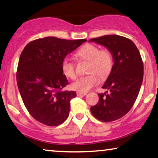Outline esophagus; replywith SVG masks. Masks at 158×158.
<instances>
[{
	"instance_id": "34e87169",
	"label": "esophagus",
	"mask_w": 158,
	"mask_h": 158,
	"mask_svg": "<svg viewBox=\"0 0 158 158\" xmlns=\"http://www.w3.org/2000/svg\"><path fill=\"white\" fill-rule=\"evenodd\" d=\"M87 93H82V92H77V96H86Z\"/></svg>"
}]
</instances>
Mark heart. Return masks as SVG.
I'll return each instance as SVG.
<instances>
[{"mask_svg": "<svg viewBox=\"0 0 158 158\" xmlns=\"http://www.w3.org/2000/svg\"><path fill=\"white\" fill-rule=\"evenodd\" d=\"M77 56L90 62L89 73L86 76L81 77L72 84L73 90L85 93L98 85L101 78H106L110 73L113 67V57L108 50L100 49L93 44H86L77 52ZM62 73L69 79L76 77L75 64L72 60L65 58L61 65Z\"/></svg>", "mask_w": 158, "mask_h": 158, "instance_id": "b5f03b06", "label": "heart"}]
</instances>
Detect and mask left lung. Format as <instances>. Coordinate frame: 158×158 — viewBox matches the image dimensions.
I'll use <instances>...</instances> for the list:
<instances>
[{
  "instance_id": "1",
  "label": "left lung",
  "mask_w": 158,
  "mask_h": 158,
  "mask_svg": "<svg viewBox=\"0 0 158 158\" xmlns=\"http://www.w3.org/2000/svg\"><path fill=\"white\" fill-rule=\"evenodd\" d=\"M89 41L106 47L114 61L110 74L102 86L109 91L98 94V102L91 107V112L102 122L114 121L131 109L139 95L143 78L141 54L133 41L119 35H106Z\"/></svg>"
}]
</instances>
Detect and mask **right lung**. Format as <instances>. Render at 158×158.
Segmentation results:
<instances>
[{"label": "right lung", "instance_id": "1", "mask_svg": "<svg viewBox=\"0 0 158 158\" xmlns=\"http://www.w3.org/2000/svg\"><path fill=\"white\" fill-rule=\"evenodd\" d=\"M86 41L48 36L29 42L22 51L17 71V86L27 110L38 122L53 127L68 117L70 101L77 94L62 91L68 84L62 62Z\"/></svg>", "mask_w": 158, "mask_h": 158}]
</instances>
